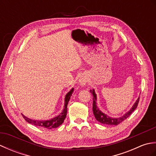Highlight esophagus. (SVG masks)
<instances>
[{"mask_svg": "<svg viewBox=\"0 0 156 156\" xmlns=\"http://www.w3.org/2000/svg\"><path fill=\"white\" fill-rule=\"evenodd\" d=\"M87 79L85 76H81L80 79H79V84L82 86L85 85L87 84Z\"/></svg>", "mask_w": 156, "mask_h": 156, "instance_id": "34e87169", "label": "esophagus"}]
</instances>
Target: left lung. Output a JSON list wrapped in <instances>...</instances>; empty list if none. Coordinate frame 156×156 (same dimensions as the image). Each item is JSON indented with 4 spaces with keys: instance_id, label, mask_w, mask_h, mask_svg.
Here are the masks:
<instances>
[{
    "instance_id": "1",
    "label": "left lung",
    "mask_w": 156,
    "mask_h": 156,
    "mask_svg": "<svg viewBox=\"0 0 156 156\" xmlns=\"http://www.w3.org/2000/svg\"><path fill=\"white\" fill-rule=\"evenodd\" d=\"M90 92L92 93V94L93 95V105H92V110H93V113L96 119L98 121L101 122L102 124H106V125H117L119 124H120L121 122H122L123 121H125L126 119H127L129 116L131 115V114L134 111V110L136 109L139 101H140V97L137 98V100L136 102H135V104L133 105L132 108L129 110L127 112L122 115L121 117H118V118H113L111 117H109L108 115H106L103 113L101 111H100L98 109L97 106V94H96L94 90L93 89L92 90H90Z\"/></svg>"
}]
</instances>
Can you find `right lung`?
I'll return each instance as SVG.
<instances>
[{"label":"right lung","mask_w":156,"mask_h":156,"mask_svg":"<svg viewBox=\"0 0 156 156\" xmlns=\"http://www.w3.org/2000/svg\"><path fill=\"white\" fill-rule=\"evenodd\" d=\"M74 92V88H72L70 91L68 92V94L66 95L65 97V103H64V108L63 109L62 112H61L57 117L53 118L50 120H47V121H37V120H33L29 118H27L25 117V115H22L23 118L25 119V120L31 123L32 125H34L37 127H40L44 129H54V128H57L59 127V125H61L63 122H64V119L66 117V115H67V107L69 101V98H70L72 94Z\"/></svg>","instance_id":"obj_1"}]
</instances>
